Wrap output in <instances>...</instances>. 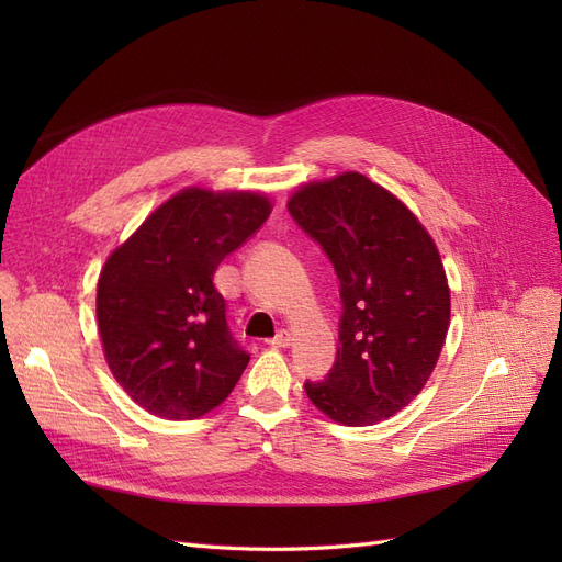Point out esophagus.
I'll list each match as a JSON object with an SVG mask.
<instances>
[{
	"instance_id": "obj_1",
	"label": "esophagus",
	"mask_w": 562,
	"mask_h": 562,
	"mask_svg": "<svg viewBox=\"0 0 562 562\" xmlns=\"http://www.w3.org/2000/svg\"><path fill=\"white\" fill-rule=\"evenodd\" d=\"M291 342H293V337H291V333L288 330H281L274 339H269V347H274V349H285V347H291Z\"/></svg>"
}]
</instances>
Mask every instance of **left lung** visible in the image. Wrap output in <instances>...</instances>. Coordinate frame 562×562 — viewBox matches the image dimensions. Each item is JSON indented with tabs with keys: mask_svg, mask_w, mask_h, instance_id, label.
Listing matches in <instances>:
<instances>
[{
	"mask_svg": "<svg viewBox=\"0 0 562 562\" xmlns=\"http://www.w3.org/2000/svg\"><path fill=\"white\" fill-rule=\"evenodd\" d=\"M295 223L321 244L339 279L337 359L310 401L345 427H370L415 401L450 328V285L417 215L386 187L347 171L300 184Z\"/></svg>",
	"mask_w": 562,
	"mask_h": 562,
	"instance_id": "obj_1",
	"label": "left lung"
}]
</instances>
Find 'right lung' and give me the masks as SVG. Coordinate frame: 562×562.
Instances as JSON below:
<instances>
[{
  "label": "right lung",
  "mask_w": 562,
  "mask_h": 562,
  "mask_svg": "<svg viewBox=\"0 0 562 562\" xmlns=\"http://www.w3.org/2000/svg\"><path fill=\"white\" fill-rule=\"evenodd\" d=\"M271 199L255 190L184 187L100 269L95 316L110 372L161 419H196L223 403L250 356L229 335L213 274L260 229Z\"/></svg>",
  "instance_id": "add662e5"
}]
</instances>
